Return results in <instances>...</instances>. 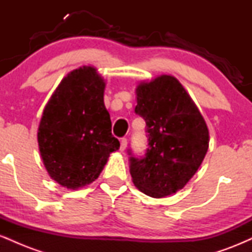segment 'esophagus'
Returning a JSON list of instances; mask_svg holds the SVG:
<instances>
[{"mask_svg": "<svg viewBox=\"0 0 252 252\" xmlns=\"http://www.w3.org/2000/svg\"><path fill=\"white\" fill-rule=\"evenodd\" d=\"M126 144H128V142H126V138H121V152H123V150H126Z\"/></svg>", "mask_w": 252, "mask_h": 252, "instance_id": "1", "label": "esophagus"}]
</instances>
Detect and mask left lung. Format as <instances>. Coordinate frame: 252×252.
Instances as JSON below:
<instances>
[{"instance_id": "1", "label": "left lung", "mask_w": 252, "mask_h": 252, "mask_svg": "<svg viewBox=\"0 0 252 252\" xmlns=\"http://www.w3.org/2000/svg\"><path fill=\"white\" fill-rule=\"evenodd\" d=\"M135 112L146 121L148 148L130 158L132 182L141 192L163 198L182 189L195 174L209 149V129L178 79L156 77L136 89Z\"/></svg>"}]
</instances>
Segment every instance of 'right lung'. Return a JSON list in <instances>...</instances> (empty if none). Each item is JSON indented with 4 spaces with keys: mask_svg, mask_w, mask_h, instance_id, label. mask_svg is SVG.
Wrapping results in <instances>:
<instances>
[{
    "mask_svg": "<svg viewBox=\"0 0 252 252\" xmlns=\"http://www.w3.org/2000/svg\"><path fill=\"white\" fill-rule=\"evenodd\" d=\"M105 83L91 66L73 70L45 106L37 131L40 154L54 181L77 189L91 184L120 148L104 105Z\"/></svg>",
    "mask_w": 252,
    "mask_h": 252,
    "instance_id": "1",
    "label": "right lung"
}]
</instances>
